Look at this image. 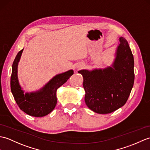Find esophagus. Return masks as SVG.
Segmentation results:
<instances>
[{
	"label": "esophagus",
	"instance_id": "1",
	"mask_svg": "<svg viewBox=\"0 0 150 150\" xmlns=\"http://www.w3.org/2000/svg\"><path fill=\"white\" fill-rule=\"evenodd\" d=\"M83 67V66L82 65V64H81V65H80L79 67H78V68H82Z\"/></svg>",
	"mask_w": 150,
	"mask_h": 150
}]
</instances>
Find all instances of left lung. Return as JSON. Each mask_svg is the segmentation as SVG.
<instances>
[{"mask_svg": "<svg viewBox=\"0 0 150 150\" xmlns=\"http://www.w3.org/2000/svg\"><path fill=\"white\" fill-rule=\"evenodd\" d=\"M134 56L128 41L120 37L112 64L78 71L83 79L86 105L98 114H109L123 107L134 86Z\"/></svg>", "mask_w": 150, "mask_h": 150, "instance_id": "left-lung-1", "label": "left lung"}]
</instances>
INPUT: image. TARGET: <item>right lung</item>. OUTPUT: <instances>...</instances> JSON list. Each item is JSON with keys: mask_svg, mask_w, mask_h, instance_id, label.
Here are the masks:
<instances>
[{"mask_svg": "<svg viewBox=\"0 0 150 150\" xmlns=\"http://www.w3.org/2000/svg\"><path fill=\"white\" fill-rule=\"evenodd\" d=\"M23 50V48L16 55L12 65L11 92L17 105L24 112L34 117H43L54 110L57 104V89L74 74V70L56 75L38 91L24 93L18 78V65Z\"/></svg>", "mask_w": 150, "mask_h": 150, "instance_id": "right-lung-1", "label": "right lung"}]
</instances>
